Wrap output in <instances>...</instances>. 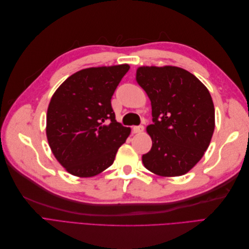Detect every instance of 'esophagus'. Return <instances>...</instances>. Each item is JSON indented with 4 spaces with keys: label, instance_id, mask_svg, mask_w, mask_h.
I'll list each match as a JSON object with an SVG mask.
<instances>
[{
    "label": "esophagus",
    "instance_id": "esophagus-1",
    "mask_svg": "<svg viewBox=\"0 0 249 249\" xmlns=\"http://www.w3.org/2000/svg\"><path fill=\"white\" fill-rule=\"evenodd\" d=\"M143 130H144V126H143V125H137V126H134L133 127V133L134 134H139V133H142Z\"/></svg>",
    "mask_w": 249,
    "mask_h": 249
}]
</instances>
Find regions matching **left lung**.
<instances>
[{
	"label": "left lung",
	"instance_id": "left-lung-1",
	"mask_svg": "<svg viewBox=\"0 0 249 249\" xmlns=\"http://www.w3.org/2000/svg\"><path fill=\"white\" fill-rule=\"evenodd\" d=\"M136 80L152 103L153 145L142 156L146 169L161 177L187 173L205 154L215 129V110L207 87L176 66H141Z\"/></svg>",
	"mask_w": 249,
	"mask_h": 249
}]
</instances>
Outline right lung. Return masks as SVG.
Masks as SVG:
<instances>
[{
	"mask_svg": "<svg viewBox=\"0 0 249 249\" xmlns=\"http://www.w3.org/2000/svg\"><path fill=\"white\" fill-rule=\"evenodd\" d=\"M127 64L91 67L67 78L52 96L47 137L53 154L72 176L99 175L114 162L131 133L116 122L111 99Z\"/></svg>",
	"mask_w": 249,
	"mask_h": 249,
	"instance_id": "1",
	"label": "right lung"
}]
</instances>
